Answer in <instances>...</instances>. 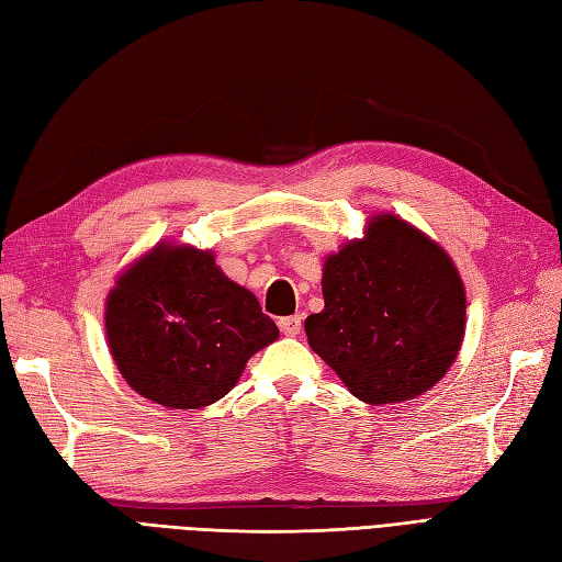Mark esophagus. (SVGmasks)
<instances>
[{
  "instance_id": "1",
  "label": "esophagus",
  "mask_w": 562,
  "mask_h": 562,
  "mask_svg": "<svg viewBox=\"0 0 562 562\" xmlns=\"http://www.w3.org/2000/svg\"><path fill=\"white\" fill-rule=\"evenodd\" d=\"M279 328H281L283 336H291V338L300 336V330H302V316H300V314H295V316H285V318H281V322H279Z\"/></svg>"
}]
</instances>
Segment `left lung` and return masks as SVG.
Instances as JSON below:
<instances>
[{"instance_id": "8db88e82", "label": "left lung", "mask_w": 562, "mask_h": 562, "mask_svg": "<svg viewBox=\"0 0 562 562\" xmlns=\"http://www.w3.org/2000/svg\"><path fill=\"white\" fill-rule=\"evenodd\" d=\"M312 350L357 400H414L442 381L465 336V285L449 252L412 222L378 212L363 238L326 255Z\"/></svg>"}]
</instances>
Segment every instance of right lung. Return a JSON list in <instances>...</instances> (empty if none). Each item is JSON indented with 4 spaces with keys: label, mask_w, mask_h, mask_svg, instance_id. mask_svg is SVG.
Masks as SVG:
<instances>
[{
    "label": "right lung",
    "mask_w": 562,
    "mask_h": 562,
    "mask_svg": "<svg viewBox=\"0 0 562 562\" xmlns=\"http://www.w3.org/2000/svg\"><path fill=\"white\" fill-rule=\"evenodd\" d=\"M105 340L125 383L168 408L222 400L279 328L212 250L160 240L105 297Z\"/></svg>",
    "instance_id": "add662e5"
}]
</instances>
